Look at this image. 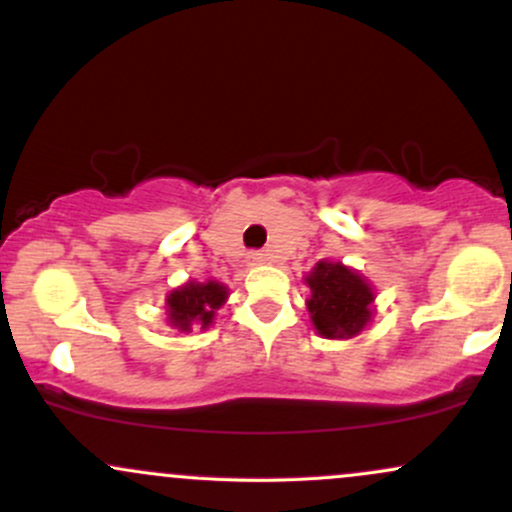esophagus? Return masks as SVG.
Instances as JSON below:
<instances>
[{"instance_id":"1","label":"esophagus","mask_w":512,"mask_h":512,"mask_svg":"<svg viewBox=\"0 0 512 512\" xmlns=\"http://www.w3.org/2000/svg\"><path fill=\"white\" fill-rule=\"evenodd\" d=\"M249 261H251V263H256V266H258V263H268V261H271V256L263 254V251H251V254H249Z\"/></svg>"}]
</instances>
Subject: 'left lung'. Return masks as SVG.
Returning <instances> with one entry per match:
<instances>
[{
	"label": "left lung",
	"mask_w": 512,
	"mask_h": 512,
	"mask_svg": "<svg viewBox=\"0 0 512 512\" xmlns=\"http://www.w3.org/2000/svg\"><path fill=\"white\" fill-rule=\"evenodd\" d=\"M310 312L317 334L324 339H351L371 322L373 288L361 273L351 271L342 263H315L310 276Z\"/></svg>",
	"instance_id": "left-lung-1"
}]
</instances>
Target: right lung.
I'll return each mask as SVG.
<instances>
[{
  "instance_id": "right-lung-1",
  "label": "right lung",
  "mask_w": 512,
  "mask_h": 512,
  "mask_svg": "<svg viewBox=\"0 0 512 512\" xmlns=\"http://www.w3.org/2000/svg\"><path fill=\"white\" fill-rule=\"evenodd\" d=\"M229 298L227 285L217 280H188L178 290L168 295L166 312L170 327L180 332H192V329H207L214 320V312L224 305Z\"/></svg>"
}]
</instances>
